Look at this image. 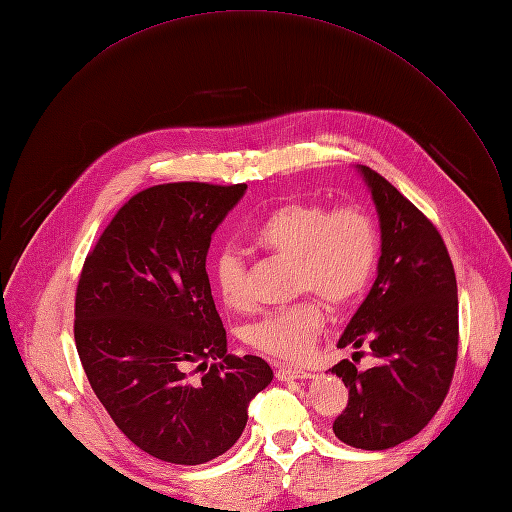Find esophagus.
Here are the masks:
<instances>
[{
    "label": "esophagus",
    "instance_id": "34e87169",
    "mask_svg": "<svg viewBox=\"0 0 512 512\" xmlns=\"http://www.w3.org/2000/svg\"><path fill=\"white\" fill-rule=\"evenodd\" d=\"M276 378L280 382H294V380H307V378H311V373L307 369L294 367V365H280L276 369Z\"/></svg>",
    "mask_w": 512,
    "mask_h": 512
}]
</instances>
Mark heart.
Segmentation results:
<instances>
[{
    "label": "heart",
    "instance_id": "heart-1",
    "mask_svg": "<svg viewBox=\"0 0 512 512\" xmlns=\"http://www.w3.org/2000/svg\"><path fill=\"white\" fill-rule=\"evenodd\" d=\"M251 242L267 253L292 261L294 288L315 292L326 303H351L369 282L378 259V228L359 207H328L311 201H290L272 209L253 228ZM213 280L230 309L245 307V265L232 251L213 261ZM324 309L315 299L267 313L249 330L259 351L286 361H301L324 328Z\"/></svg>",
    "mask_w": 512,
    "mask_h": 512
}]
</instances>
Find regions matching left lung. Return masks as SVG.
I'll use <instances>...</instances> for the list:
<instances>
[{
    "label": "left lung",
    "instance_id": "obj_1",
    "mask_svg": "<svg viewBox=\"0 0 512 512\" xmlns=\"http://www.w3.org/2000/svg\"><path fill=\"white\" fill-rule=\"evenodd\" d=\"M357 172L378 211L382 255L338 348L365 344L375 365L357 369L342 359L330 369L348 388L334 434L353 448L386 450L417 436L446 398L459 348V294L434 224L378 172Z\"/></svg>",
    "mask_w": 512,
    "mask_h": 512
}]
</instances>
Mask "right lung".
<instances>
[{
  "label": "right lung",
  "mask_w": 512,
  "mask_h": 512,
  "mask_svg": "<svg viewBox=\"0 0 512 512\" xmlns=\"http://www.w3.org/2000/svg\"><path fill=\"white\" fill-rule=\"evenodd\" d=\"M245 193L247 184L147 188L103 230L78 280L74 340L91 388L159 461L203 465L230 450L251 398L274 380L261 357L228 355L205 270L215 228Z\"/></svg>",
  "instance_id": "right-lung-1"
}]
</instances>
